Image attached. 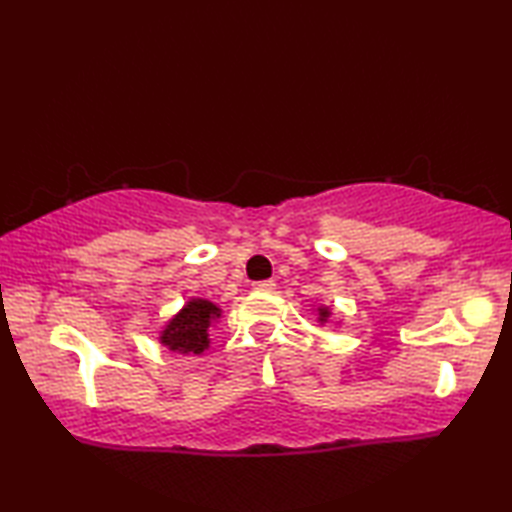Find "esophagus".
Wrapping results in <instances>:
<instances>
[{"instance_id":"esophagus-1","label":"esophagus","mask_w":512,"mask_h":512,"mask_svg":"<svg viewBox=\"0 0 512 512\" xmlns=\"http://www.w3.org/2000/svg\"><path fill=\"white\" fill-rule=\"evenodd\" d=\"M275 287H277V284H275L273 280H262V282H255V284H253L255 291H264V293L275 291Z\"/></svg>"}]
</instances>
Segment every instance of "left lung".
Wrapping results in <instances>:
<instances>
[{"label": "left lung", "instance_id": "left-lung-1", "mask_svg": "<svg viewBox=\"0 0 512 512\" xmlns=\"http://www.w3.org/2000/svg\"><path fill=\"white\" fill-rule=\"evenodd\" d=\"M329 316V311L327 309H320V320H325Z\"/></svg>", "mask_w": 512, "mask_h": 512}]
</instances>
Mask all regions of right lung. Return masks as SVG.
I'll list each match as a JSON object with an SVG mask.
<instances>
[{
  "mask_svg": "<svg viewBox=\"0 0 512 512\" xmlns=\"http://www.w3.org/2000/svg\"><path fill=\"white\" fill-rule=\"evenodd\" d=\"M221 311L207 300H189L185 309L176 318L169 320L167 329L162 332V343L169 345V350L183 354H201L207 348V329L214 318H219Z\"/></svg>",
  "mask_w": 512,
  "mask_h": 512,
  "instance_id": "1",
  "label": "right lung"
}]
</instances>
